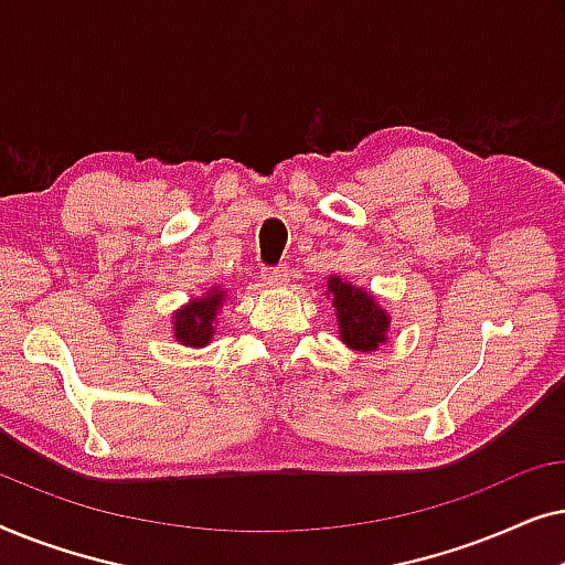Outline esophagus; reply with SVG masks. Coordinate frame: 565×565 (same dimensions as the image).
<instances>
[{"mask_svg": "<svg viewBox=\"0 0 565 565\" xmlns=\"http://www.w3.org/2000/svg\"><path fill=\"white\" fill-rule=\"evenodd\" d=\"M262 282H265L267 288H280L282 282H288V267L262 269Z\"/></svg>", "mask_w": 565, "mask_h": 565, "instance_id": "34e87169", "label": "esophagus"}]
</instances>
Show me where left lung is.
I'll list each match as a JSON object with an SVG mask.
<instances>
[{"label": "left lung", "instance_id": "1", "mask_svg": "<svg viewBox=\"0 0 565 565\" xmlns=\"http://www.w3.org/2000/svg\"><path fill=\"white\" fill-rule=\"evenodd\" d=\"M327 298L337 316L339 339L354 352H377L388 342L391 313L385 311L373 292L358 288L342 275L327 277Z\"/></svg>", "mask_w": 565, "mask_h": 565}]
</instances>
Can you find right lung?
<instances>
[{
  "mask_svg": "<svg viewBox=\"0 0 565 565\" xmlns=\"http://www.w3.org/2000/svg\"><path fill=\"white\" fill-rule=\"evenodd\" d=\"M223 285H211L198 298H190L188 303L177 308L172 313V337L182 347H207L215 337L218 327V313L226 303Z\"/></svg>",
  "mask_w": 565,
  "mask_h": 565,
  "instance_id": "add662e5",
  "label": "right lung"
}]
</instances>
